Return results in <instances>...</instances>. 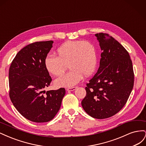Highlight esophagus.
Returning a JSON list of instances; mask_svg holds the SVG:
<instances>
[{"label": "esophagus", "instance_id": "esophagus-1", "mask_svg": "<svg viewBox=\"0 0 146 146\" xmlns=\"http://www.w3.org/2000/svg\"><path fill=\"white\" fill-rule=\"evenodd\" d=\"M77 88L76 86H74V87H70V88H66V90H67L68 91H74Z\"/></svg>", "mask_w": 146, "mask_h": 146}]
</instances>
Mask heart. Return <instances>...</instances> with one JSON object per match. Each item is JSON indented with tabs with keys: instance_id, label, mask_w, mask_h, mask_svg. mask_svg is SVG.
I'll use <instances>...</instances> for the list:
<instances>
[{
	"instance_id": "obj_1",
	"label": "heart",
	"mask_w": 146,
	"mask_h": 146,
	"mask_svg": "<svg viewBox=\"0 0 146 146\" xmlns=\"http://www.w3.org/2000/svg\"><path fill=\"white\" fill-rule=\"evenodd\" d=\"M57 56L47 55L44 59L47 71L54 76H60L67 69L64 76L56 78L55 84L58 87H71L77 85L83 77L90 76L95 71L98 63L95 46L87 41H68L56 50Z\"/></svg>"
}]
</instances>
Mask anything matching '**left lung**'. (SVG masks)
<instances>
[{"instance_id": "left-lung-1", "label": "left lung", "mask_w": 146, "mask_h": 146, "mask_svg": "<svg viewBox=\"0 0 146 146\" xmlns=\"http://www.w3.org/2000/svg\"><path fill=\"white\" fill-rule=\"evenodd\" d=\"M102 52L98 72L86 83L82 101L84 110L96 119L114 116L123 107L134 85V72L129 52L107 33H96Z\"/></svg>"}]
</instances>
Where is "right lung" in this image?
<instances>
[{
  "mask_svg": "<svg viewBox=\"0 0 146 146\" xmlns=\"http://www.w3.org/2000/svg\"><path fill=\"white\" fill-rule=\"evenodd\" d=\"M54 41L35 42L17 53L9 69V96L17 111L35 122L51 121L59 111L65 95L63 88L45 91L52 78L44 59Z\"/></svg>",
  "mask_w": 146,
  "mask_h": 146,
  "instance_id": "1",
  "label": "right lung"
}]
</instances>
